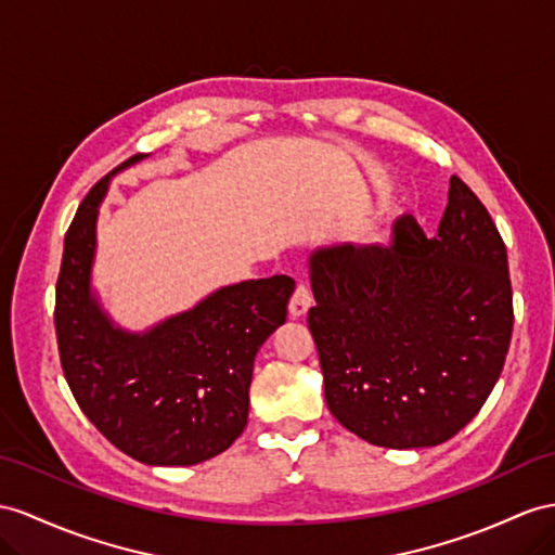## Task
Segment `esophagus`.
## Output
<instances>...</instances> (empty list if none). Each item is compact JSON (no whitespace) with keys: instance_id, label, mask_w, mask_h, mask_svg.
<instances>
[{"instance_id":"1","label":"esophagus","mask_w":555,"mask_h":555,"mask_svg":"<svg viewBox=\"0 0 555 555\" xmlns=\"http://www.w3.org/2000/svg\"><path fill=\"white\" fill-rule=\"evenodd\" d=\"M311 305H314V295H311L309 283H307V281H297L295 293H293L291 305H288L291 317H305L307 309H309Z\"/></svg>"}]
</instances>
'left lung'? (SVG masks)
Instances as JSON below:
<instances>
[{
  "label": "left lung",
  "mask_w": 555,
  "mask_h": 555,
  "mask_svg": "<svg viewBox=\"0 0 555 555\" xmlns=\"http://www.w3.org/2000/svg\"><path fill=\"white\" fill-rule=\"evenodd\" d=\"M311 291L325 403L367 443H446L502 375L514 331L506 246L457 176L434 238L403 216L387 246L319 250Z\"/></svg>",
  "instance_id": "left-lung-1"
}]
</instances>
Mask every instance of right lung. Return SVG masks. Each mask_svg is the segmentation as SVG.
Wrapping results in <instances>:
<instances>
[{
	"instance_id": "obj_1",
	"label": "right lung",
	"mask_w": 555,
	"mask_h": 555,
	"mask_svg": "<svg viewBox=\"0 0 555 555\" xmlns=\"http://www.w3.org/2000/svg\"><path fill=\"white\" fill-rule=\"evenodd\" d=\"M142 159H126L119 168ZM115 173V170H112ZM83 196L65 234L55 283V337L65 379L98 431L150 466H192L224 452L248 424L255 353L288 317L291 276L244 281L156 325L115 328L91 295L98 204Z\"/></svg>"
}]
</instances>
